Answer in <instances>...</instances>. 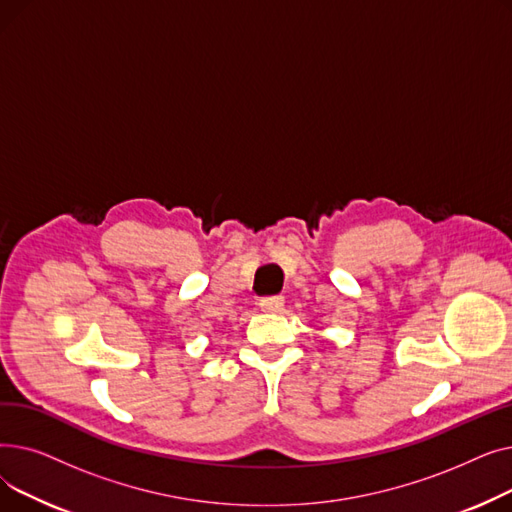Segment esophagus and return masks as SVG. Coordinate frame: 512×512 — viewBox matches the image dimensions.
Listing matches in <instances>:
<instances>
[{
    "label": "esophagus",
    "instance_id": "1",
    "mask_svg": "<svg viewBox=\"0 0 512 512\" xmlns=\"http://www.w3.org/2000/svg\"><path fill=\"white\" fill-rule=\"evenodd\" d=\"M259 307L261 311H270V313L280 311L284 307V297H280V294H276V297H263L259 301Z\"/></svg>",
    "mask_w": 512,
    "mask_h": 512
}]
</instances>
